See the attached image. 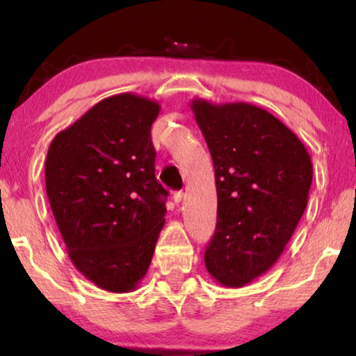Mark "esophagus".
<instances>
[{"label":"esophagus","instance_id":"1","mask_svg":"<svg viewBox=\"0 0 356 356\" xmlns=\"http://www.w3.org/2000/svg\"><path fill=\"white\" fill-rule=\"evenodd\" d=\"M183 197H184V193H183V191H177V193L173 194V201L177 202V204L181 202V201H183Z\"/></svg>","mask_w":356,"mask_h":356}]
</instances>
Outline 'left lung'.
<instances>
[{
    "label": "left lung",
    "instance_id": "left-lung-1",
    "mask_svg": "<svg viewBox=\"0 0 356 356\" xmlns=\"http://www.w3.org/2000/svg\"><path fill=\"white\" fill-rule=\"evenodd\" d=\"M211 150L217 188V227L206 269L240 289L274 266L303 216L313 163L293 131L259 106L191 102Z\"/></svg>",
    "mask_w": 356,
    "mask_h": 356
}]
</instances>
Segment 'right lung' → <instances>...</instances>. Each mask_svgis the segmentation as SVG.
Instances as JSON below:
<instances>
[{
    "mask_svg": "<svg viewBox=\"0 0 356 356\" xmlns=\"http://www.w3.org/2000/svg\"><path fill=\"white\" fill-rule=\"evenodd\" d=\"M159 102L104 99L51 140L47 196L72 264L106 291L138 289L165 223L150 128Z\"/></svg>",
    "mask_w": 356,
    "mask_h": 356,
    "instance_id": "1",
    "label": "right lung"
}]
</instances>
